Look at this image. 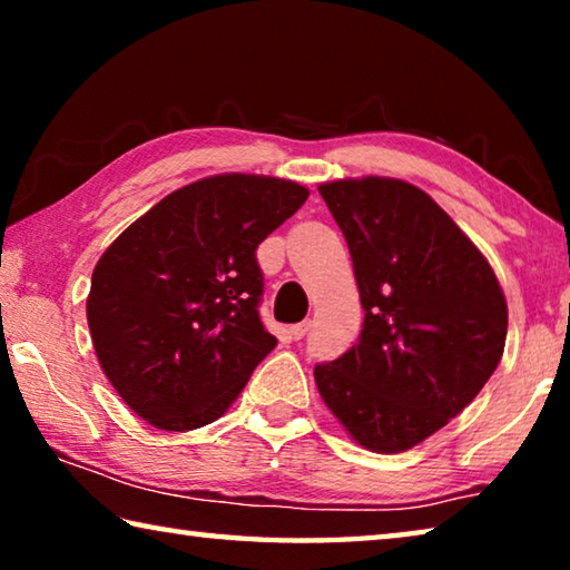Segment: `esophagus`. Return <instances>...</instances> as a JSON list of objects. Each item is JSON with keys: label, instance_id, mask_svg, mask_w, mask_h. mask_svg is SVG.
Wrapping results in <instances>:
<instances>
[{"label": "esophagus", "instance_id": "obj_1", "mask_svg": "<svg viewBox=\"0 0 570 570\" xmlns=\"http://www.w3.org/2000/svg\"><path fill=\"white\" fill-rule=\"evenodd\" d=\"M308 326H312V322H298V324H294L288 332H292L294 340H304V336L308 334Z\"/></svg>", "mask_w": 570, "mask_h": 570}]
</instances>
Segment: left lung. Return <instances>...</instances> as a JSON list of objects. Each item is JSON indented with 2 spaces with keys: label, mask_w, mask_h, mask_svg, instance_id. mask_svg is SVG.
I'll return each mask as SVG.
<instances>
[{
  "label": "left lung",
  "mask_w": 570,
  "mask_h": 570,
  "mask_svg": "<svg viewBox=\"0 0 570 570\" xmlns=\"http://www.w3.org/2000/svg\"><path fill=\"white\" fill-rule=\"evenodd\" d=\"M350 246L364 324L314 366L326 407L372 452L435 435L485 387L505 350L508 304L488 258L428 193L397 178L320 186Z\"/></svg>",
  "instance_id": "obj_1"
}]
</instances>
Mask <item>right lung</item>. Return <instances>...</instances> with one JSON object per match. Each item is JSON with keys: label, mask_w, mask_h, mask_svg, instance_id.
Returning a JSON list of instances; mask_svg holds the SVG:
<instances>
[{"label": "right lung", "mask_w": 570, "mask_h": 570, "mask_svg": "<svg viewBox=\"0 0 570 570\" xmlns=\"http://www.w3.org/2000/svg\"><path fill=\"white\" fill-rule=\"evenodd\" d=\"M308 198L294 180L224 173L173 190L92 272L88 324L105 377L158 430L218 420L276 346L258 316L262 240Z\"/></svg>", "instance_id": "add662e5"}]
</instances>
